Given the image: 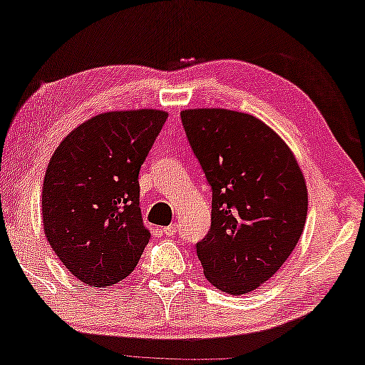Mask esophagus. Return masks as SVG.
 <instances>
[{
	"mask_svg": "<svg viewBox=\"0 0 365 365\" xmlns=\"http://www.w3.org/2000/svg\"><path fill=\"white\" fill-rule=\"evenodd\" d=\"M163 235L165 236H175L177 235V225H170V226H166V227H163Z\"/></svg>",
	"mask_w": 365,
	"mask_h": 365,
	"instance_id": "esophagus-1",
	"label": "esophagus"
}]
</instances>
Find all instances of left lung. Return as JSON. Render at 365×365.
I'll list each match as a JSON object with an SVG mask.
<instances>
[{
	"mask_svg": "<svg viewBox=\"0 0 365 365\" xmlns=\"http://www.w3.org/2000/svg\"><path fill=\"white\" fill-rule=\"evenodd\" d=\"M187 138L212 187L210 231L197 255L219 291L241 296L291 257L308 216V187L292 149L260 118L188 108Z\"/></svg>",
	"mask_w": 365,
	"mask_h": 365,
	"instance_id": "8db88e82",
	"label": "left lung"
}]
</instances>
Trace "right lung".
<instances>
[{"label": "right lung", "mask_w": 365, "mask_h": 365, "mask_svg": "<svg viewBox=\"0 0 365 365\" xmlns=\"http://www.w3.org/2000/svg\"><path fill=\"white\" fill-rule=\"evenodd\" d=\"M168 112L112 110L73 129L52 155L42 225L57 258L80 282L108 287L138 265L151 232L139 207V170Z\"/></svg>", "instance_id": "obj_1"}]
</instances>
